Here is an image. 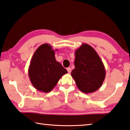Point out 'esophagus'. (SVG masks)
<instances>
[{
	"instance_id": "esophagus-1",
	"label": "esophagus",
	"mask_w": 130,
	"mask_h": 130,
	"mask_svg": "<svg viewBox=\"0 0 130 130\" xmlns=\"http://www.w3.org/2000/svg\"><path fill=\"white\" fill-rule=\"evenodd\" d=\"M67 70L68 72L69 73H70L71 72V69L70 68H68L67 69Z\"/></svg>"
}]
</instances>
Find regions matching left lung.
<instances>
[{
    "mask_svg": "<svg viewBox=\"0 0 130 130\" xmlns=\"http://www.w3.org/2000/svg\"><path fill=\"white\" fill-rule=\"evenodd\" d=\"M75 69L71 76L77 88L85 94L96 91L101 87L106 76L105 68L96 51L83 43L75 53Z\"/></svg>",
    "mask_w": 130,
    "mask_h": 130,
    "instance_id": "8db88e82",
    "label": "left lung"
}]
</instances>
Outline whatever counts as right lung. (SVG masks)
<instances>
[{
    "instance_id": "add662e5",
    "label": "right lung",
    "mask_w": 130,
    "mask_h": 130,
    "mask_svg": "<svg viewBox=\"0 0 130 130\" xmlns=\"http://www.w3.org/2000/svg\"><path fill=\"white\" fill-rule=\"evenodd\" d=\"M55 51L51 45L44 43L37 48L30 60L29 77L33 86L39 91L50 92L62 76L68 73L55 59Z\"/></svg>"
}]
</instances>
